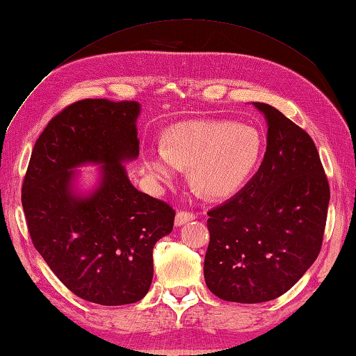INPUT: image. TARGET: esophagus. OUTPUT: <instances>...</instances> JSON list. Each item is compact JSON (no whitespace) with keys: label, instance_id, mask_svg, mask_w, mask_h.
<instances>
[{"label":"esophagus","instance_id":"esophagus-1","mask_svg":"<svg viewBox=\"0 0 356 356\" xmlns=\"http://www.w3.org/2000/svg\"><path fill=\"white\" fill-rule=\"evenodd\" d=\"M195 218V214L194 213H190V211H180V213H177L176 216V220H174V223H176V226H182L188 222H191Z\"/></svg>","mask_w":356,"mask_h":356}]
</instances>
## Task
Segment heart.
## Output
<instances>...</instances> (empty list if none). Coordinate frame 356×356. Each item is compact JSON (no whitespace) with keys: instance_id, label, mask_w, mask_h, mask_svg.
<instances>
[{"instance_id":"heart-1","label":"heart","mask_w":356,"mask_h":356,"mask_svg":"<svg viewBox=\"0 0 356 356\" xmlns=\"http://www.w3.org/2000/svg\"><path fill=\"white\" fill-rule=\"evenodd\" d=\"M163 148L142 153L143 168L157 185H170L191 168L194 185L211 199L238 193L263 153V138L252 125L231 120H191L165 134Z\"/></svg>"}]
</instances>
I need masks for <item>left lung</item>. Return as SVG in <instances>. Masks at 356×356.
<instances>
[{
    "mask_svg": "<svg viewBox=\"0 0 356 356\" xmlns=\"http://www.w3.org/2000/svg\"><path fill=\"white\" fill-rule=\"evenodd\" d=\"M268 122L264 159L248 185L211 209L203 275L234 303L278 298L320 254L330 190L320 154L303 128L254 102Z\"/></svg>",
    "mask_w": 356,
    "mask_h": 356,
    "instance_id": "8db88e82",
    "label": "left lung"
}]
</instances>
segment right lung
Segmentation results:
<instances>
[{
	"mask_svg": "<svg viewBox=\"0 0 356 356\" xmlns=\"http://www.w3.org/2000/svg\"><path fill=\"white\" fill-rule=\"evenodd\" d=\"M136 101L84 99L53 118L38 138L21 202L33 246L79 298L131 305L153 280V248L168 236L174 211L136 190L127 162L139 156ZM84 164H97L92 191L76 185Z\"/></svg>",
	"mask_w": 356,
	"mask_h": 356,
	"instance_id": "right-lung-1",
	"label": "right lung"
}]
</instances>
